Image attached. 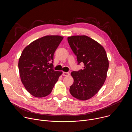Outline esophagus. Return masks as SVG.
<instances>
[{
  "mask_svg": "<svg viewBox=\"0 0 132 132\" xmlns=\"http://www.w3.org/2000/svg\"><path fill=\"white\" fill-rule=\"evenodd\" d=\"M69 75V73L68 72H63V76H67Z\"/></svg>",
  "mask_w": 132,
  "mask_h": 132,
  "instance_id": "1",
  "label": "esophagus"
}]
</instances>
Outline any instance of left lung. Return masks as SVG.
<instances>
[{
  "instance_id": "left-lung-1",
  "label": "left lung",
  "mask_w": 132,
  "mask_h": 132,
  "mask_svg": "<svg viewBox=\"0 0 132 132\" xmlns=\"http://www.w3.org/2000/svg\"><path fill=\"white\" fill-rule=\"evenodd\" d=\"M67 40L77 56L78 64H84L82 69L71 72L73 83L70 93L78 100H88L98 93L105 81L109 68L106 52L101 44L86 35L69 36Z\"/></svg>"
}]
</instances>
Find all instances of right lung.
I'll return each instance as SVG.
<instances>
[{"instance_id":"obj_1","label":"right lung","mask_w":132,"mask_h":132,"mask_svg":"<svg viewBox=\"0 0 132 132\" xmlns=\"http://www.w3.org/2000/svg\"><path fill=\"white\" fill-rule=\"evenodd\" d=\"M63 39L60 35H46L37 39L23 50L18 63L21 80L35 97L51 93L62 71L53 69L54 54Z\"/></svg>"}]
</instances>
